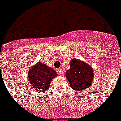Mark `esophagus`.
<instances>
[{
  "label": "esophagus",
  "instance_id": "esophagus-1",
  "mask_svg": "<svg viewBox=\"0 0 121 121\" xmlns=\"http://www.w3.org/2000/svg\"><path fill=\"white\" fill-rule=\"evenodd\" d=\"M58 72L60 74H61V75H62L63 74H64V71H63V70L62 69V68H59Z\"/></svg>",
  "mask_w": 121,
  "mask_h": 121
}]
</instances>
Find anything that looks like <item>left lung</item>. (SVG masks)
Segmentation results:
<instances>
[{"label": "left lung", "mask_w": 121, "mask_h": 121, "mask_svg": "<svg viewBox=\"0 0 121 121\" xmlns=\"http://www.w3.org/2000/svg\"><path fill=\"white\" fill-rule=\"evenodd\" d=\"M70 68L65 72V77L70 86L75 91L86 90L91 85L94 78V70L85 62L72 58Z\"/></svg>", "instance_id": "1"}]
</instances>
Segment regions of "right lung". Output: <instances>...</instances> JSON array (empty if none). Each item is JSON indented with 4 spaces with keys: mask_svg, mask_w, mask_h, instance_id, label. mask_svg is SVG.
I'll return each mask as SVG.
<instances>
[{
    "mask_svg": "<svg viewBox=\"0 0 121 121\" xmlns=\"http://www.w3.org/2000/svg\"><path fill=\"white\" fill-rule=\"evenodd\" d=\"M57 76V73L53 68L40 61L32 66L28 72V78L31 89L38 93L48 90L51 81Z\"/></svg>",
    "mask_w": 121,
    "mask_h": 121,
    "instance_id": "obj_1",
    "label": "right lung"
}]
</instances>
